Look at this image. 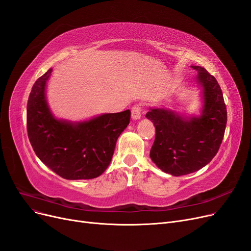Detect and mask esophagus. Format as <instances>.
I'll return each instance as SVG.
<instances>
[{
  "instance_id": "34e87169",
  "label": "esophagus",
  "mask_w": 251,
  "mask_h": 251,
  "mask_svg": "<svg viewBox=\"0 0 251 251\" xmlns=\"http://www.w3.org/2000/svg\"><path fill=\"white\" fill-rule=\"evenodd\" d=\"M141 108H143V106H141L140 103H136L132 106L131 108V117L133 120H138L140 119L141 117Z\"/></svg>"
}]
</instances>
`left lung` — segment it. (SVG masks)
<instances>
[{
	"instance_id": "left-lung-1",
	"label": "left lung",
	"mask_w": 251,
	"mask_h": 251,
	"mask_svg": "<svg viewBox=\"0 0 251 251\" xmlns=\"http://www.w3.org/2000/svg\"><path fill=\"white\" fill-rule=\"evenodd\" d=\"M196 81L203 88L204 106L200 117L184 118L165 108H151L146 117L156 128L151 149L152 162L174 176L201 169L219 151L226 125V107L221 86L202 67Z\"/></svg>"
}]
</instances>
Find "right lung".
Returning <instances> with one entry per match:
<instances>
[{"label": "right lung", "mask_w": 251, "mask_h": 251, "mask_svg": "<svg viewBox=\"0 0 251 251\" xmlns=\"http://www.w3.org/2000/svg\"><path fill=\"white\" fill-rule=\"evenodd\" d=\"M49 69L32 86L26 106V128L38 158L65 179H91L110 165L117 139L130 122L131 112L104 114L72 123L53 117L46 102Z\"/></svg>", "instance_id": "1"}]
</instances>
